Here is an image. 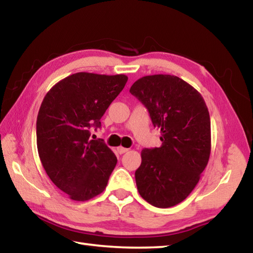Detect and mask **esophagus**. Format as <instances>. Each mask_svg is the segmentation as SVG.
<instances>
[{
	"instance_id": "1",
	"label": "esophagus",
	"mask_w": 253,
	"mask_h": 253,
	"mask_svg": "<svg viewBox=\"0 0 253 253\" xmlns=\"http://www.w3.org/2000/svg\"><path fill=\"white\" fill-rule=\"evenodd\" d=\"M117 151H118V153L119 154H125L126 153V151H128V148H125V147H118V148H117Z\"/></svg>"
}]
</instances>
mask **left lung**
<instances>
[{
    "instance_id": "1",
    "label": "left lung",
    "mask_w": 253,
    "mask_h": 253,
    "mask_svg": "<svg viewBox=\"0 0 253 253\" xmlns=\"http://www.w3.org/2000/svg\"><path fill=\"white\" fill-rule=\"evenodd\" d=\"M162 132V146L141 151L135 172L139 195L157 208H169L194 190L208 164L210 116L198 91L173 75H150L130 87Z\"/></svg>"
}]
</instances>
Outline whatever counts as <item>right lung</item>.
<instances>
[{
  "mask_svg": "<svg viewBox=\"0 0 253 253\" xmlns=\"http://www.w3.org/2000/svg\"><path fill=\"white\" fill-rule=\"evenodd\" d=\"M127 80L76 73L45 95L36 121L39 156L50 180L73 200H89L107 186L117 158L103 139H89L90 128H100Z\"/></svg>",
  "mask_w": 253,
  "mask_h": 253,
  "instance_id": "right-lung-1",
  "label": "right lung"
}]
</instances>
